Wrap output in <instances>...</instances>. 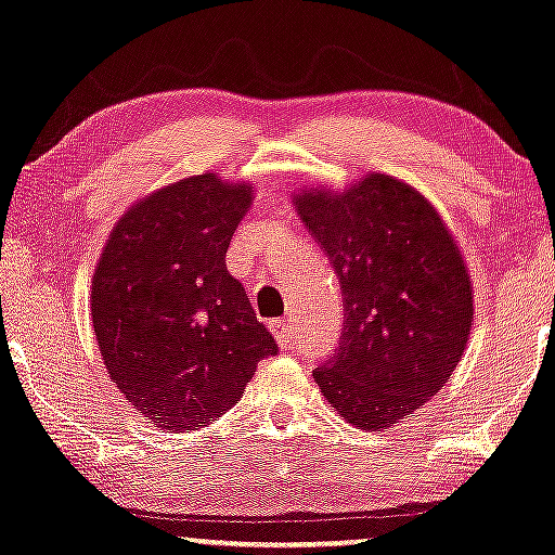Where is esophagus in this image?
I'll list each match as a JSON object with an SVG mask.
<instances>
[{
	"label": "esophagus",
	"mask_w": 555,
	"mask_h": 555,
	"mask_svg": "<svg viewBox=\"0 0 555 555\" xmlns=\"http://www.w3.org/2000/svg\"><path fill=\"white\" fill-rule=\"evenodd\" d=\"M271 333L273 338H276L279 348H292L294 346V338H292V322L289 320H276L271 322Z\"/></svg>",
	"instance_id": "1"
}]
</instances>
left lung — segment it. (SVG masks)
<instances>
[{
  "label": "left lung",
  "mask_w": 555,
  "mask_h": 555,
  "mask_svg": "<svg viewBox=\"0 0 555 555\" xmlns=\"http://www.w3.org/2000/svg\"><path fill=\"white\" fill-rule=\"evenodd\" d=\"M294 207L338 273V353L314 369L330 406L359 430H387L433 399L464 359L474 284L443 217L415 186L366 173Z\"/></svg>",
  "instance_id": "left-lung-1"
}]
</instances>
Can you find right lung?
Returning a JSON list of instances; mask_svg holds the SVG:
<instances>
[{"label":"right lung","instance_id":"obj_1","mask_svg":"<svg viewBox=\"0 0 555 555\" xmlns=\"http://www.w3.org/2000/svg\"><path fill=\"white\" fill-rule=\"evenodd\" d=\"M254 186L196 173L143 196L91 276V325L109 378L160 430H196L243 397L276 340L228 271Z\"/></svg>","mask_w":555,"mask_h":555}]
</instances>
